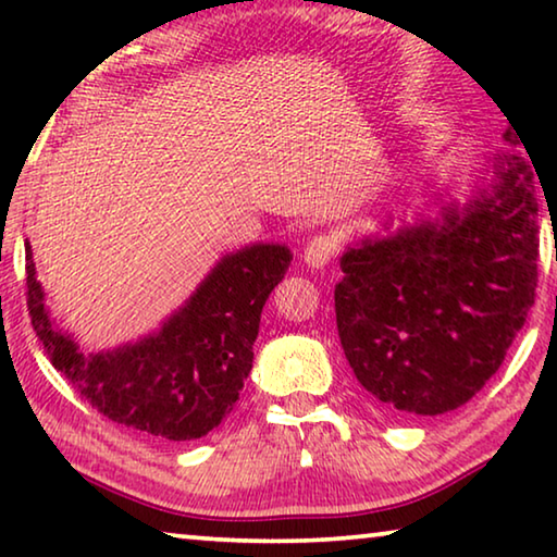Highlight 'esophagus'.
<instances>
[{
	"label": "esophagus",
	"mask_w": 557,
	"mask_h": 557,
	"mask_svg": "<svg viewBox=\"0 0 557 557\" xmlns=\"http://www.w3.org/2000/svg\"><path fill=\"white\" fill-rule=\"evenodd\" d=\"M334 252H336L334 238H329V235H314V238L309 240L305 248V262L314 270L326 268L329 262H332Z\"/></svg>",
	"instance_id": "esophagus-1"
}]
</instances>
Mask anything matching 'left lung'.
<instances>
[{
    "instance_id": "8db88e82",
    "label": "left lung",
    "mask_w": 557,
    "mask_h": 557,
    "mask_svg": "<svg viewBox=\"0 0 557 557\" xmlns=\"http://www.w3.org/2000/svg\"><path fill=\"white\" fill-rule=\"evenodd\" d=\"M516 134L508 127L504 152L476 166L465 201L440 188L432 213L395 231L385 223L344 250L338 338L383 410L435 418L461 408L521 332L539 285V201Z\"/></svg>"
}]
</instances>
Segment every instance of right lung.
<instances>
[{
    "mask_svg": "<svg viewBox=\"0 0 557 557\" xmlns=\"http://www.w3.org/2000/svg\"><path fill=\"white\" fill-rule=\"evenodd\" d=\"M282 243H250L225 252L159 329L137 342L83 354L46 307L26 243V305L55 371L108 420L147 435L184 442L219 428L252 369L262 307L289 268Z\"/></svg>",
    "mask_w": 557,
    "mask_h": 557,
    "instance_id": "1",
    "label": "right lung"
}]
</instances>
